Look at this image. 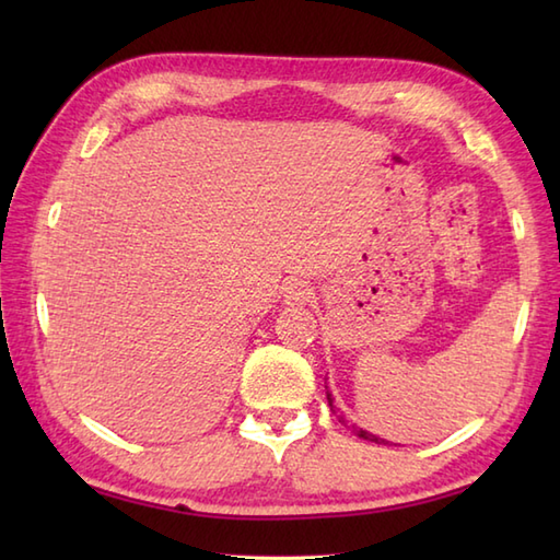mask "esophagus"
Wrapping results in <instances>:
<instances>
[{
    "label": "esophagus",
    "mask_w": 560,
    "mask_h": 560,
    "mask_svg": "<svg viewBox=\"0 0 560 560\" xmlns=\"http://www.w3.org/2000/svg\"><path fill=\"white\" fill-rule=\"evenodd\" d=\"M283 295L289 303H307L313 299V287L303 279H291L283 283Z\"/></svg>",
    "instance_id": "esophagus-1"
}]
</instances>
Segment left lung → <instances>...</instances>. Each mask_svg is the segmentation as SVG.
I'll return each mask as SVG.
<instances>
[{
  "instance_id": "8db88e82",
  "label": "left lung",
  "mask_w": 560,
  "mask_h": 560,
  "mask_svg": "<svg viewBox=\"0 0 560 560\" xmlns=\"http://www.w3.org/2000/svg\"><path fill=\"white\" fill-rule=\"evenodd\" d=\"M327 399H329V407H331V395H327ZM355 435L363 438V440H373V443H385V440H380V438H375L373 433L363 431V428H355Z\"/></svg>"
}]
</instances>
